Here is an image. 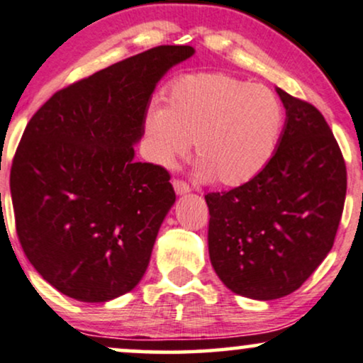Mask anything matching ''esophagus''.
Masks as SVG:
<instances>
[{
  "label": "esophagus",
  "instance_id": "esophagus-1",
  "mask_svg": "<svg viewBox=\"0 0 363 363\" xmlns=\"http://www.w3.org/2000/svg\"><path fill=\"white\" fill-rule=\"evenodd\" d=\"M172 186H174V191H176L179 196L187 194V192L191 191L189 184H187V182L182 181V179H174V181H172Z\"/></svg>",
  "mask_w": 363,
  "mask_h": 363
}]
</instances>
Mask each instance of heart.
<instances>
[{
	"mask_svg": "<svg viewBox=\"0 0 363 363\" xmlns=\"http://www.w3.org/2000/svg\"><path fill=\"white\" fill-rule=\"evenodd\" d=\"M150 157L172 166L194 140L199 174L238 187L266 167L283 128V107L272 90L226 73H192L166 94V108L145 116Z\"/></svg>",
	"mask_w": 363,
	"mask_h": 363,
	"instance_id": "b5f03b06",
	"label": "heart"
}]
</instances>
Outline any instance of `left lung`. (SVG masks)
<instances>
[{
  "label": "left lung",
  "instance_id": "obj_1",
  "mask_svg": "<svg viewBox=\"0 0 363 363\" xmlns=\"http://www.w3.org/2000/svg\"><path fill=\"white\" fill-rule=\"evenodd\" d=\"M286 121L266 167L209 192V258L236 295L277 300L303 284L332 250L347 194L338 142L313 105L277 89Z\"/></svg>",
  "mask_w": 363,
  "mask_h": 363
}]
</instances>
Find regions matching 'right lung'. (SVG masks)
I'll use <instances>...</instances> for the list:
<instances>
[{
	"label": "right lung",
	"mask_w": 363,
	"mask_h": 363,
	"mask_svg": "<svg viewBox=\"0 0 363 363\" xmlns=\"http://www.w3.org/2000/svg\"><path fill=\"white\" fill-rule=\"evenodd\" d=\"M194 53L160 45L53 94L30 118L10 189L26 258L63 295L104 303L134 290L176 192L135 162L155 84Z\"/></svg>",
	"instance_id": "right-lung-1"
}]
</instances>
